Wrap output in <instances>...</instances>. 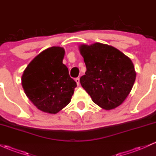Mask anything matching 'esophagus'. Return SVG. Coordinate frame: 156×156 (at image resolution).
I'll return each mask as SVG.
<instances>
[{
  "label": "esophagus",
  "mask_w": 156,
  "mask_h": 156,
  "mask_svg": "<svg viewBox=\"0 0 156 156\" xmlns=\"http://www.w3.org/2000/svg\"><path fill=\"white\" fill-rule=\"evenodd\" d=\"M76 80L77 85L79 86V84H80V78H76V80Z\"/></svg>",
  "instance_id": "1"
}]
</instances>
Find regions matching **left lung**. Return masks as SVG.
<instances>
[{
	"mask_svg": "<svg viewBox=\"0 0 156 156\" xmlns=\"http://www.w3.org/2000/svg\"><path fill=\"white\" fill-rule=\"evenodd\" d=\"M79 51L87 67L80 82L92 101L105 110L120 105L136 76L130 58L117 48L99 42L80 44Z\"/></svg>",
	"mask_w": 156,
	"mask_h": 156,
	"instance_id": "8db88e82",
	"label": "left lung"
}]
</instances>
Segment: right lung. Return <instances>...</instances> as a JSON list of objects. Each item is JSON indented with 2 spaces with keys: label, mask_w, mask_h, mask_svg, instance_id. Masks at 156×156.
<instances>
[{
  "label": "right lung",
  "mask_w": 156,
  "mask_h": 156,
  "mask_svg": "<svg viewBox=\"0 0 156 156\" xmlns=\"http://www.w3.org/2000/svg\"><path fill=\"white\" fill-rule=\"evenodd\" d=\"M64 49L51 47L28 64L22 76L26 96L42 112L56 114L69 103L77 87L62 63Z\"/></svg>",
  "instance_id": "1"
}]
</instances>
